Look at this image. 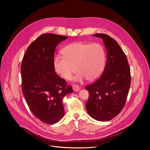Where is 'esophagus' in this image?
Segmentation results:
<instances>
[{
    "label": "esophagus",
    "mask_w": 150,
    "mask_h": 150,
    "mask_svg": "<svg viewBox=\"0 0 150 150\" xmlns=\"http://www.w3.org/2000/svg\"><path fill=\"white\" fill-rule=\"evenodd\" d=\"M72 88H73L74 91H75V92L78 91L79 90V85H78V84H74L72 85Z\"/></svg>",
    "instance_id": "34e87169"
}]
</instances>
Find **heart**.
Here are the masks:
<instances>
[{"label": "heart", "mask_w": 150, "mask_h": 150, "mask_svg": "<svg viewBox=\"0 0 150 150\" xmlns=\"http://www.w3.org/2000/svg\"><path fill=\"white\" fill-rule=\"evenodd\" d=\"M62 53L63 56L54 57L53 65L55 71L64 78L70 79L77 69L76 80L94 81L104 70L105 51L98 42H72L64 47Z\"/></svg>", "instance_id": "b5f03b06"}]
</instances>
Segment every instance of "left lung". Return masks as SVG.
Returning <instances> with one entry per match:
<instances>
[{
	"instance_id": "8db88e82",
	"label": "left lung",
	"mask_w": 150,
	"mask_h": 150,
	"mask_svg": "<svg viewBox=\"0 0 150 150\" xmlns=\"http://www.w3.org/2000/svg\"><path fill=\"white\" fill-rule=\"evenodd\" d=\"M94 36L103 39L107 61L100 78L85 87L89 93L85 105L92 117L108 121L124 108L131 85V71L126 56L115 40L105 34Z\"/></svg>"
}]
</instances>
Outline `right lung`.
<instances>
[{"instance_id": "obj_1", "label": "right lung", "mask_w": 150, "mask_h": 150, "mask_svg": "<svg viewBox=\"0 0 150 150\" xmlns=\"http://www.w3.org/2000/svg\"><path fill=\"white\" fill-rule=\"evenodd\" d=\"M67 36L46 33L35 39L27 48L21 68L22 91L33 115L52 125L64 115L63 97L73 92L72 87L54 71V53Z\"/></svg>"}]
</instances>
